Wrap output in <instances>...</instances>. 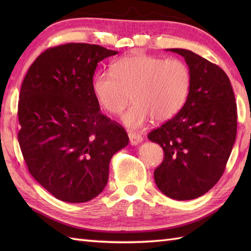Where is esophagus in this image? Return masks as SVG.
Returning <instances> with one entry per match:
<instances>
[{
  "label": "esophagus",
  "instance_id": "34e87169",
  "mask_svg": "<svg viewBox=\"0 0 251 251\" xmlns=\"http://www.w3.org/2000/svg\"><path fill=\"white\" fill-rule=\"evenodd\" d=\"M128 137H129V141L131 146H137L143 140V138L140 134L135 131H128Z\"/></svg>",
  "mask_w": 251,
  "mask_h": 251
}]
</instances>
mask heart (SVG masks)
<instances>
[{
    "instance_id": "b5f03b06",
    "label": "heart",
    "mask_w": 251,
    "mask_h": 251,
    "mask_svg": "<svg viewBox=\"0 0 251 251\" xmlns=\"http://www.w3.org/2000/svg\"><path fill=\"white\" fill-rule=\"evenodd\" d=\"M191 73L182 60L137 52L113 63L112 73L101 71L93 77V93L103 110L121 114L134 103L123 123L139 128L151 119L164 122L182 109L190 92Z\"/></svg>"
}]
</instances>
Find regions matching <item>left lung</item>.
<instances>
[{
	"mask_svg": "<svg viewBox=\"0 0 251 251\" xmlns=\"http://www.w3.org/2000/svg\"><path fill=\"white\" fill-rule=\"evenodd\" d=\"M166 50L184 58L190 92L182 109L148 138L165 154L154 170L157 188L170 199L189 201L207 193L225 172L236 138V102L220 67L188 50Z\"/></svg>",
	"mask_w": 251,
	"mask_h": 251,
	"instance_id": "left-lung-1",
	"label": "left lung"
}]
</instances>
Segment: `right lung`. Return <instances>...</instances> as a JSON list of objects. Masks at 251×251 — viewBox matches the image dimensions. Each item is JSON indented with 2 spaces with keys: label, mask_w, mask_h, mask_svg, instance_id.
<instances>
[{
  "label": "right lung",
  "mask_w": 251,
  "mask_h": 251,
  "mask_svg": "<svg viewBox=\"0 0 251 251\" xmlns=\"http://www.w3.org/2000/svg\"><path fill=\"white\" fill-rule=\"evenodd\" d=\"M117 54L102 46L69 43L36 58L21 85L19 146L30 174L56 199L85 202L109 179L112 156L129 142L102 113L93 93L98 62Z\"/></svg>",
  "instance_id": "obj_1"
}]
</instances>
